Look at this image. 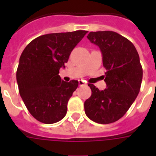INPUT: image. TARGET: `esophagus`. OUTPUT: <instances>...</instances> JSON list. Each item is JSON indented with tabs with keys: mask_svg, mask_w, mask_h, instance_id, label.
<instances>
[{
	"mask_svg": "<svg viewBox=\"0 0 156 156\" xmlns=\"http://www.w3.org/2000/svg\"><path fill=\"white\" fill-rule=\"evenodd\" d=\"M78 84H79V86H80V87H82V86L86 85V84H87V83H86L85 81L79 80V81H78Z\"/></svg>",
	"mask_w": 156,
	"mask_h": 156,
	"instance_id": "1",
	"label": "esophagus"
}]
</instances>
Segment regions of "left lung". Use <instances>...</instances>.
Segmentation results:
<instances>
[{
    "label": "left lung",
    "instance_id": "8db88e82",
    "mask_svg": "<svg viewBox=\"0 0 156 156\" xmlns=\"http://www.w3.org/2000/svg\"><path fill=\"white\" fill-rule=\"evenodd\" d=\"M87 39L102 52L107 88L100 90L88 84L91 95L84 103L86 115L96 123H112L126 113L139 93L143 79L139 56L129 40L114 31L90 32Z\"/></svg>",
    "mask_w": 156,
    "mask_h": 156
}]
</instances>
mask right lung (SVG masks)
Wrapping results in <instances>:
<instances>
[{
    "mask_svg": "<svg viewBox=\"0 0 156 156\" xmlns=\"http://www.w3.org/2000/svg\"><path fill=\"white\" fill-rule=\"evenodd\" d=\"M87 33L75 30L41 35L23 50L16 73L17 83L27 108L37 121L53 124L66 115L67 104L78 82L61 80L59 70L65 68L72 50Z\"/></svg>",
    "mask_w": 156,
    "mask_h": 156,
    "instance_id": "add662e5",
    "label": "right lung"
}]
</instances>
